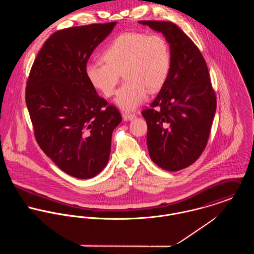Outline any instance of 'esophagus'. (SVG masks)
<instances>
[{
  "label": "esophagus",
  "instance_id": "1",
  "mask_svg": "<svg viewBox=\"0 0 254 254\" xmlns=\"http://www.w3.org/2000/svg\"><path fill=\"white\" fill-rule=\"evenodd\" d=\"M122 117H123V119H124L125 121H128V120L134 119V118L136 117V115H135V114H132V113H123V114H122Z\"/></svg>",
  "mask_w": 254,
  "mask_h": 254
}]
</instances>
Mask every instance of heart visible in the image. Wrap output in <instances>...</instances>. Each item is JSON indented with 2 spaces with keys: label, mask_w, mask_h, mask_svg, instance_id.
Segmentation results:
<instances>
[{
  "label": "heart",
  "mask_w": 254,
  "mask_h": 254,
  "mask_svg": "<svg viewBox=\"0 0 254 254\" xmlns=\"http://www.w3.org/2000/svg\"><path fill=\"white\" fill-rule=\"evenodd\" d=\"M103 59L106 64L92 62L86 65V76L95 89L111 97L123 74L126 82L118 91L115 102L124 110L137 109L147 93L159 91L171 68L169 44L157 33H122L107 47Z\"/></svg>",
  "instance_id": "b5f03b06"
}]
</instances>
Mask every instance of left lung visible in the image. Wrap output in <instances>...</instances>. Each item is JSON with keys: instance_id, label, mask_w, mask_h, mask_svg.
<instances>
[{"instance_id": "left-lung-1", "label": "left lung", "mask_w": 254, "mask_h": 254, "mask_svg": "<svg viewBox=\"0 0 254 254\" xmlns=\"http://www.w3.org/2000/svg\"><path fill=\"white\" fill-rule=\"evenodd\" d=\"M139 22L161 32L170 45L168 78L142 115L151 160L164 170L178 171L195 162L206 146L216 111L215 92L200 51L181 28L168 21Z\"/></svg>"}]
</instances>
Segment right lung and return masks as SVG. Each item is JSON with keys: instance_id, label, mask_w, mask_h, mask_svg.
Masks as SVG:
<instances>
[{"instance_id": "1", "label": "right lung", "mask_w": 254, "mask_h": 254, "mask_svg": "<svg viewBox=\"0 0 254 254\" xmlns=\"http://www.w3.org/2000/svg\"><path fill=\"white\" fill-rule=\"evenodd\" d=\"M116 22L55 32L31 67L25 102L42 150L68 175L89 179L109 162L119 110L101 98L86 76L94 50Z\"/></svg>"}]
</instances>
